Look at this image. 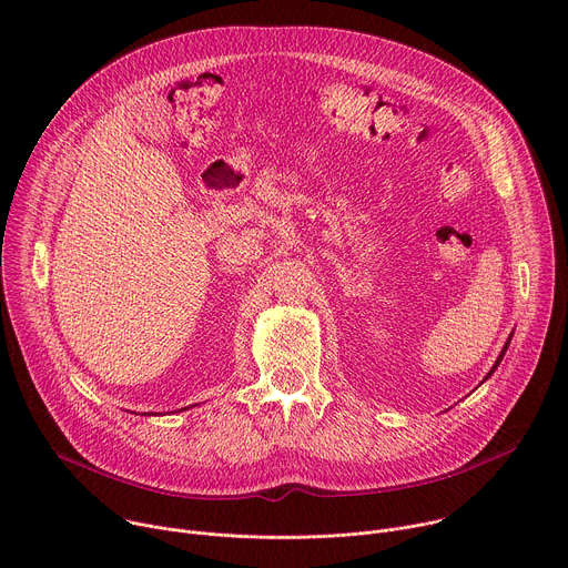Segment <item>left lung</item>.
Returning a JSON list of instances; mask_svg holds the SVG:
<instances>
[{
	"label": "left lung",
	"instance_id": "8db88e82",
	"mask_svg": "<svg viewBox=\"0 0 568 568\" xmlns=\"http://www.w3.org/2000/svg\"><path fill=\"white\" fill-rule=\"evenodd\" d=\"M508 346H510V339H508V342H506V346H504V351H501V355H499V357H497V362H495V366H493V371H490V373H488V377H490V375H493V373H495V368H497V366H499V362H501V359H504V355H506V351H508ZM488 377H485V379H488Z\"/></svg>",
	"mask_w": 568,
	"mask_h": 568
}]
</instances>
